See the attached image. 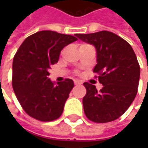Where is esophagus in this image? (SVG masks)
Returning <instances> with one entry per match:
<instances>
[{"label":"esophagus","instance_id":"obj_1","mask_svg":"<svg viewBox=\"0 0 148 148\" xmlns=\"http://www.w3.org/2000/svg\"><path fill=\"white\" fill-rule=\"evenodd\" d=\"M74 84H75V85H81L82 82H81L79 80H74Z\"/></svg>","mask_w":148,"mask_h":148}]
</instances>
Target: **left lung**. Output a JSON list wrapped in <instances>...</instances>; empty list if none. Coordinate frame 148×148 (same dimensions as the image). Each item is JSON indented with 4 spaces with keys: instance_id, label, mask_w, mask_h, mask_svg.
<instances>
[{
    "instance_id": "8db88e82",
    "label": "left lung",
    "mask_w": 148,
    "mask_h": 148,
    "mask_svg": "<svg viewBox=\"0 0 148 148\" xmlns=\"http://www.w3.org/2000/svg\"><path fill=\"white\" fill-rule=\"evenodd\" d=\"M77 37L96 49L97 64L93 71L99 73V82L103 85L98 91L94 85L84 83L85 114L95 123L114 121L128 110L138 92L140 66L134 49L112 32L77 34Z\"/></svg>"
}]
</instances>
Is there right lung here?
<instances>
[{"mask_svg":"<svg viewBox=\"0 0 148 148\" xmlns=\"http://www.w3.org/2000/svg\"><path fill=\"white\" fill-rule=\"evenodd\" d=\"M77 36V34H75ZM72 35L43 30L26 38L13 59L12 86L20 104L32 118L49 122L58 119L74 82H53L50 66L58 62L61 51L77 40Z\"/></svg>","mask_w":148,"mask_h":148,"instance_id":"1","label":"right lung"}]
</instances>
